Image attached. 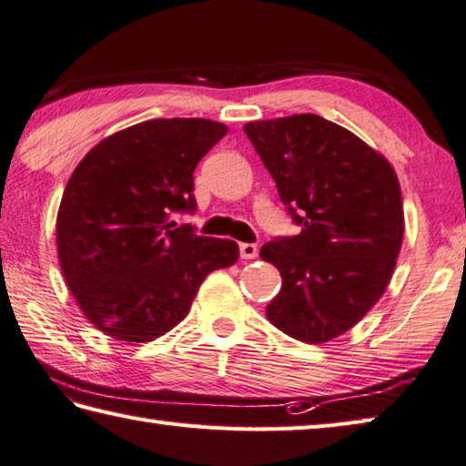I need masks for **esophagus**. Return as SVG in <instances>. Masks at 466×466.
<instances>
[{
    "instance_id": "34e87169",
    "label": "esophagus",
    "mask_w": 466,
    "mask_h": 466,
    "mask_svg": "<svg viewBox=\"0 0 466 466\" xmlns=\"http://www.w3.org/2000/svg\"><path fill=\"white\" fill-rule=\"evenodd\" d=\"M240 257L244 258V260H254L258 257V246L257 244H252V242H242L240 246Z\"/></svg>"
}]
</instances>
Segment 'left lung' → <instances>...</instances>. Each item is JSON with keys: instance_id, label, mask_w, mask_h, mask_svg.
I'll list each match as a JSON object with an SVG mask.
<instances>
[{"instance_id": "obj_1", "label": "left lung", "mask_w": 466, "mask_h": 466, "mask_svg": "<svg viewBox=\"0 0 466 466\" xmlns=\"http://www.w3.org/2000/svg\"><path fill=\"white\" fill-rule=\"evenodd\" d=\"M300 232L260 248L282 277L268 321L305 343H325L384 295L404 236L396 171L360 137L303 113L246 123Z\"/></svg>"}]
</instances>
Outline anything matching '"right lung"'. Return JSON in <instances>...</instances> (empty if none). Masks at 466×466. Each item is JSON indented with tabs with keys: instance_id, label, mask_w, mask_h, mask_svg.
<instances>
[{
	"instance_id": "1",
	"label": "right lung",
	"mask_w": 466,
	"mask_h": 466,
	"mask_svg": "<svg viewBox=\"0 0 466 466\" xmlns=\"http://www.w3.org/2000/svg\"><path fill=\"white\" fill-rule=\"evenodd\" d=\"M228 133L208 118H153L90 149L64 189L56 240L82 313L118 341L173 329L238 244L198 236L171 214L194 212V169Z\"/></svg>"
}]
</instances>
